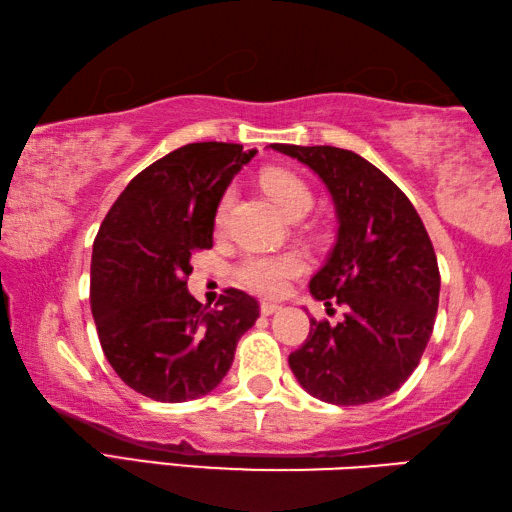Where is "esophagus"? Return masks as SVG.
I'll list each match as a JSON object with an SVG mask.
<instances>
[{"label":"esophagus","mask_w":512,"mask_h":512,"mask_svg":"<svg viewBox=\"0 0 512 512\" xmlns=\"http://www.w3.org/2000/svg\"><path fill=\"white\" fill-rule=\"evenodd\" d=\"M279 310H281L279 303H270V301H263L261 303V315H265V317H270V315H274V312H279Z\"/></svg>","instance_id":"1"}]
</instances>
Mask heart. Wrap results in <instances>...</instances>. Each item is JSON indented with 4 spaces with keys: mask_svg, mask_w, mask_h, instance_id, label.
<instances>
[{
    "mask_svg": "<svg viewBox=\"0 0 512 512\" xmlns=\"http://www.w3.org/2000/svg\"><path fill=\"white\" fill-rule=\"evenodd\" d=\"M261 182L265 193L272 197V202L288 218L297 220L312 209L310 188L294 173L270 170V173L263 175ZM229 209L231 195H224L218 204V211H215V227L218 229L227 224ZM303 270H306V261H303V256L294 254V251H285V254H247L236 267V279L251 292L274 297V294H281L288 281L299 276Z\"/></svg>",
    "mask_w": 512,
    "mask_h": 512,
    "instance_id": "obj_1",
    "label": "heart"
}]
</instances>
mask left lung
<instances>
[{
    "label": "left lung",
    "instance_id": "left-lung-1",
    "mask_svg": "<svg viewBox=\"0 0 512 512\" xmlns=\"http://www.w3.org/2000/svg\"><path fill=\"white\" fill-rule=\"evenodd\" d=\"M272 150L315 170L339 222L310 294L328 308L344 306V319H310L290 369L310 396L330 405L387 398L414 373L436 321L441 274L425 224L409 197L353 150L290 143Z\"/></svg>",
    "mask_w": 512,
    "mask_h": 512
}]
</instances>
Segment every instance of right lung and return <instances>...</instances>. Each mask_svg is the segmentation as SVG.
<instances>
[{"label": "right lung", "instance_id": "right-lung-1", "mask_svg": "<svg viewBox=\"0 0 512 512\" xmlns=\"http://www.w3.org/2000/svg\"><path fill=\"white\" fill-rule=\"evenodd\" d=\"M254 155L220 141L168 152L125 186L98 229L89 285L98 339L141 396L184 402L213 391L261 315L242 290H224L209 308L186 288L191 254L213 247L222 195Z\"/></svg>", "mask_w": 512, "mask_h": 512}]
</instances>
